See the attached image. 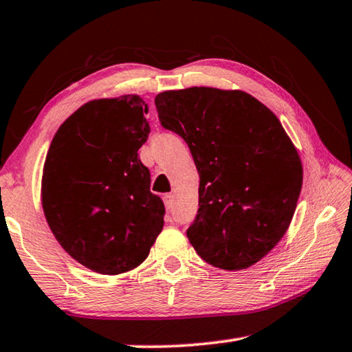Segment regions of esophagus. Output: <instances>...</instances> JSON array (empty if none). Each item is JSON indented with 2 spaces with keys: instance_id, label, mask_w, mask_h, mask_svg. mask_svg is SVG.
<instances>
[{
  "instance_id": "obj_1",
  "label": "esophagus",
  "mask_w": 352,
  "mask_h": 352,
  "mask_svg": "<svg viewBox=\"0 0 352 352\" xmlns=\"http://www.w3.org/2000/svg\"><path fill=\"white\" fill-rule=\"evenodd\" d=\"M164 204L168 208H172L174 206V201H175V195L174 194H164Z\"/></svg>"
}]
</instances>
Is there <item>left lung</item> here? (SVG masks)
Here are the masks:
<instances>
[{"mask_svg": "<svg viewBox=\"0 0 352 352\" xmlns=\"http://www.w3.org/2000/svg\"><path fill=\"white\" fill-rule=\"evenodd\" d=\"M155 105L162 126L186 141L200 175L190 245L223 270L256 264L287 231L302 184L300 155L279 119L239 90L163 91Z\"/></svg>", "mask_w": 352, "mask_h": 352, "instance_id": "obj_1", "label": "left lung"}]
</instances>
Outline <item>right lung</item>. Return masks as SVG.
<instances>
[{"label":"right lung","instance_id":"1","mask_svg":"<svg viewBox=\"0 0 352 352\" xmlns=\"http://www.w3.org/2000/svg\"><path fill=\"white\" fill-rule=\"evenodd\" d=\"M140 96L82 105L52 138L41 178L47 225L71 258L102 275L144 261L164 225L163 200L138 151L151 133Z\"/></svg>","mask_w":352,"mask_h":352}]
</instances>
